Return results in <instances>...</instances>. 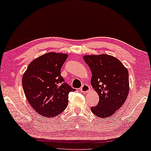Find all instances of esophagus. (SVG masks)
I'll return each mask as SVG.
<instances>
[{
    "label": "esophagus",
    "instance_id": "esophagus-1",
    "mask_svg": "<svg viewBox=\"0 0 151 151\" xmlns=\"http://www.w3.org/2000/svg\"><path fill=\"white\" fill-rule=\"evenodd\" d=\"M80 91L83 93H87L90 91V87L89 86L87 85V84H83V85L82 86V87L80 88Z\"/></svg>",
    "mask_w": 151,
    "mask_h": 151
}]
</instances>
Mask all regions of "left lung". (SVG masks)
<instances>
[{"label":"left lung","instance_id":"8db88e82","mask_svg":"<svg viewBox=\"0 0 151 151\" xmlns=\"http://www.w3.org/2000/svg\"><path fill=\"white\" fill-rule=\"evenodd\" d=\"M83 58L92 73V87L100 98L98 105L91 108L92 113L101 118L111 117L121 108L129 95V71L112 55H86Z\"/></svg>","mask_w":151,"mask_h":151}]
</instances>
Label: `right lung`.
I'll return each mask as SVG.
<instances>
[{
    "label": "right lung",
    "mask_w": 151,
    "mask_h": 151,
    "mask_svg": "<svg viewBox=\"0 0 151 151\" xmlns=\"http://www.w3.org/2000/svg\"><path fill=\"white\" fill-rule=\"evenodd\" d=\"M67 53L50 52L31 62L22 76L27 100L38 114L48 118L60 114L67 108L68 96L75 91L60 76Z\"/></svg>",
    "instance_id": "1"
}]
</instances>
